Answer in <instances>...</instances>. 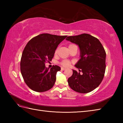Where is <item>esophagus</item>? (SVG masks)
I'll return each mask as SVG.
<instances>
[{
    "label": "esophagus",
    "instance_id": "obj_1",
    "mask_svg": "<svg viewBox=\"0 0 123 123\" xmlns=\"http://www.w3.org/2000/svg\"><path fill=\"white\" fill-rule=\"evenodd\" d=\"M66 69V68H63V67L61 68V70H63H63H65Z\"/></svg>",
    "mask_w": 123,
    "mask_h": 123
}]
</instances>
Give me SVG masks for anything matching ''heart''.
<instances>
[{"mask_svg": "<svg viewBox=\"0 0 123 123\" xmlns=\"http://www.w3.org/2000/svg\"><path fill=\"white\" fill-rule=\"evenodd\" d=\"M72 45H74V44H70V45L69 46V47L71 46ZM57 49H56L55 52V53H56L57 52ZM70 62L69 61H68V60H63V61H62L61 62V64L62 65V66L63 67H68L70 65Z\"/></svg>", "mask_w": 123, "mask_h": 123, "instance_id": "obj_1", "label": "heart"}]
</instances>
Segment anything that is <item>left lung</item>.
<instances>
[{"mask_svg":"<svg viewBox=\"0 0 123 123\" xmlns=\"http://www.w3.org/2000/svg\"><path fill=\"white\" fill-rule=\"evenodd\" d=\"M66 40L78 45L80 59L75 67L82 72L72 70L68 84L76 92L86 93L97 88L103 80L106 70V54L100 42L88 34L67 37Z\"/></svg>","mask_w":123,"mask_h":123,"instance_id":"left-lung-1","label":"left lung"}]
</instances>
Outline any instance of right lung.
<instances>
[{
    "label": "right lung",
    "mask_w": 123,
    "mask_h": 123,
    "mask_svg": "<svg viewBox=\"0 0 123 123\" xmlns=\"http://www.w3.org/2000/svg\"><path fill=\"white\" fill-rule=\"evenodd\" d=\"M67 37L41 34L31 39L25 46L20 60V71L31 89L41 92L53 87L56 73L61 68L55 65L49 69L45 63L52 61L57 46Z\"/></svg>",
    "instance_id": "right-lung-1"
}]
</instances>
